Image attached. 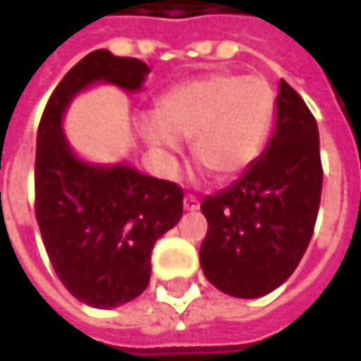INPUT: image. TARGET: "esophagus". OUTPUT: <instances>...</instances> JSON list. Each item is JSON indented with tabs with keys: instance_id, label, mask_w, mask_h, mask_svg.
<instances>
[{
	"instance_id": "esophagus-1",
	"label": "esophagus",
	"mask_w": 361,
	"mask_h": 361,
	"mask_svg": "<svg viewBox=\"0 0 361 361\" xmlns=\"http://www.w3.org/2000/svg\"><path fill=\"white\" fill-rule=\"evenodd\" d=\"M198 207H200V204H198V200H196L194 196H185V198H183V209H185V211H196Z\"/></svg>"
}]
</instances>
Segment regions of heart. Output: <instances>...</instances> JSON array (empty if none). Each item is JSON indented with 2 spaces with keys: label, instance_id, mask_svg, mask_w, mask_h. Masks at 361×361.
Returning a JSON list of instances; mask_svg holds the SVG:
<instances>
[{
  "label": "heart",
  "instance_id": "obj_1",
  "mask_svg": "<svg viewBox=\"0 0 361 361\" xmlns=\"http://www.w3.org/2000/svg\"><path fill=\"white\" fill-rule=\"evenodd\" d=\"M157 112L144 118V133L163 159L176 161L181 140H192L194 159L228 181L259 159L271 131L276 94L259 77L215 73L169 90Z\"/></svg>",
  "mask_w": 361,
  "mask_h": 361
}]
</instances>
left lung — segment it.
<instances>
[{
	"instance_id": "1",
	"label": "left lung",
	"mask_w": 361,
	"mask_h": 361,
	"mask_svg": "<svg viewBox=\"0 0 361 361\" xmlns=\"http://www.w3.org/2000/svg\"><path fill=\"white\" fill-rule=\"evenodd\" d=\"M322 196L318 123L280 79L276 129L263 154L200 204L209 230L200 267L221 293L257 299L284 284L312 240Z\"/></svg>"
}]
</instances>
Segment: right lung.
Masks as SVG:
<instances>
[{
	"instance_id": "1",
	"label": "right lung",
	"mask_w": 361,
	"mask_h": 361,
	"mask_svg": "<svg viewBox=\"0 0 361 361\" xmlns=\"http://www.w3.org/2000/svg\"><path fill=\"white\" fill-rule=\"evenodd\" d=\"M150 68L137 58L96 49L58 83L37 131L35 215L49 261L66 290L98 310L140 297L150 282V252L183 211L178 183L127 163L83 161L62 129L71 102L96 83L140 92Z\"/></svg>"
}]
</instances>
